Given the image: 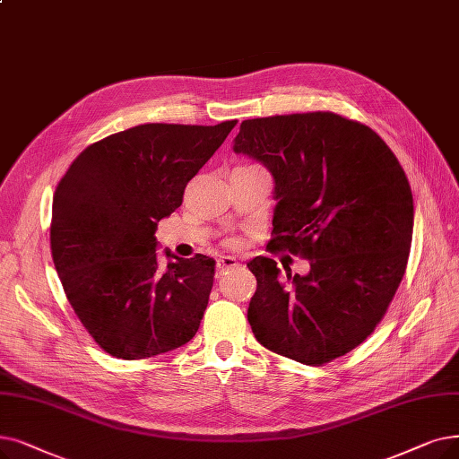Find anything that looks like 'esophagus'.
<instances>
[{
  "mask_svg": "<svg viewBox=\"0 0 459 459\" xmlns=\"http://www.w3.org/2000/svg\"><path fill=\"white\" fill-rule=\"evenodd\" d=\"M238 266H240V263H238L234 256H219V258H217V264H215V268H217L219 273H223V272H227V270H234V268H238Z\"/></svg>",
  "mask_w": 459,
  "mask_h": 459,
  "instance_id": "obj_1",
  "label": "esophagus"
}]
</instances>
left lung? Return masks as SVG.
I'll return each instance as SVG.
<instances>
[{"mask_svg": "<svg viewBox=\"0 0 459 459\" xmlns=\"http://www.w3.org/2000/svg\"><path fill=\"white\" fill-rule=\"evenodd\" d=\"M234 152L275 180L266 249L311 266L281 275L273 258L247 263L251 330L272 352L328 364L371 335L405 275L414 221L405 170L373 129L325 110L246 119Z\"/></svg>", "mask_w": 459, "mask_h": 459, "instance_id": "8db88e82", "label": "left lung"}]
</instances>
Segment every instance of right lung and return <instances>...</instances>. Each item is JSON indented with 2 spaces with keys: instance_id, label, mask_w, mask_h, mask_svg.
Wrapping results in <instances>:
<instances>
[{
  "instance_id": "right-lung-1",
  "label": "right lung",
  "mask_w": 459,
  "mask_h": 459,
  "mask_svg": "<svg viewBox=\"0 0 459 459\" xmlns=\"http://www.w3.org/2000/svg\"><path fill=\"white\" fill-rule=\"evenodd\" d=\"M144 124L90 144L59 180L50 249L67 300L93 342L119 360L186 345L213 285L206 255L157 263V223L236 126Z\"/></svg>"
}]
</instances>
